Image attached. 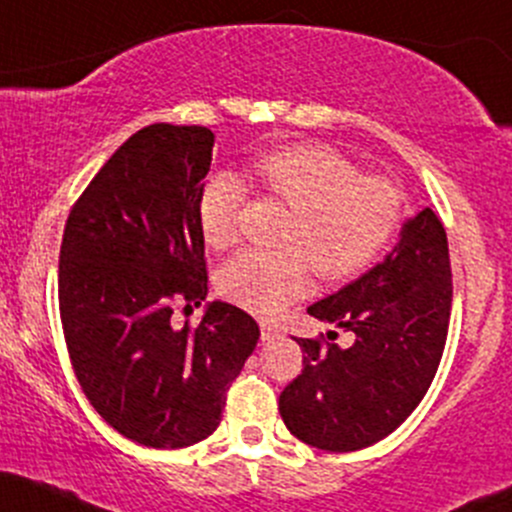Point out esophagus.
I'll list each match as a JSON object with an SVG mask.
<instances>
[{"label":"esophagus","instance_id":"esophagus-1","mask_svg":"<svg viewBox=\"0 0 512 512\" xmlns=\"http://www.w3.org/2000/svg\"><path fill=\"white\" fill-rule=\"evenodd\" d=\"M260 330H262V342H269V340H274V338H279V335H282V330H279L277 325L265 323V320L260 323Z\"/></svg>","mask_w":512,"mask_h":512}]
</instances>
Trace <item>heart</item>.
Here are the masks:
<instances>
[{
    "label": "heart",
    "instance_id": "b5f03b06",
    "mask_svg": "<svg viewBox=\"0 0 512 512\" xmlns=\"http://www.w3.org/2000/svg\"><path fill=\"white\" fill-rule=\"evenodd\" d=\"M257 187L291 216L284 250H245L218 272V291L257 316H277L306 296L311 274L342 282L364 272L403 221V194L381 174H362L328 145H289L260 155L252 165ZM245 184L233 172L211 174L196 199V221L211 250L238 240Z\"/></svg>",
    "mask_w": 512,
    "mask_h": 512
}]
</instances>
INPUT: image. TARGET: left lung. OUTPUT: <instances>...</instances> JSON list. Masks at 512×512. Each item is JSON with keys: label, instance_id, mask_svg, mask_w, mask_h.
Listing matches in <instances>:
<instances>
[{"label": "left lung", "instance_id": "left-lung-1", "mask_svg": "<svg viewBox=\"0 0 512 512\" xmlns=\"http://www.w3.org/2000/svg\"><path fill=\"white\" fill-rule=\"evenodd\" d=\"M308 313L355 333V342H328L338 333L296 338L303 369L279 396L284 425L325 452L384 440L423 401L447 342L452 269L435 211L415 213L384 262Z\"/></svg>", "mask_w": 512, "mask_h": 512}]
</instances>
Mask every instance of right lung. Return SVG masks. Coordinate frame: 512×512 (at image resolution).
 Returning <instances> with one entry per match:
<instances>
[{
	"instance_id": "1",
	"label": "right lung",
	"mask_w": 512,
	"mask_h": 512,
	"mask_svg": "<svg viewBox=\"0 0 512 512\" xmlns=\"http://www.w3.org/2000/svg\"><path fill=\"white\" fill-rule=\"evenodd\" d=\"M213 133L153 123L106 160L67 216L58 301L84 396L138 445L179 449L221 423L226 393L260 328L213 301L201 323L174 328L177 303L209 294L196 221Z\"/></svg>"
}]
</instances>
